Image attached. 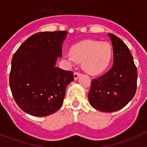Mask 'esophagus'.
I'll return each instance as SVG.
<instances>
[{
    "label": "esophagus",
    "instance_id": "esophagus-1",
    "mask_svg": "<svg viewBox=\"0 0 147 147\" xmlns=\"http://www.w3.org/2000/svg\"><path fill=\"white\" fill-rule=\"evenodd\" d=\"M81 75H82L81 73H80V72H75L74 73V80H77L78 78L80 77V76H81Z\"/></svg>",
    "mask_w": 147,
    "mask_h": 147
}]
</instances>
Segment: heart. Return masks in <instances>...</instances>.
Masks as SVG:
<instances>
[{
	"label": "heart",
	"instance_id": "1",
	"mask_svg": "<svg viewBox=\"0 0 147 147\" xmlns=\"http://www.w3.org/2000/svg\"><path fill=\"white\" fill-rule=\"evenodd\" d=\"M112 57L113 49L110 43L86 40L73 45L68 59L83 62V69L88 74L96 75L107 69Z\"/></svg>",
	"mask_w": 147,
	"mask_h": 147
}]
</instances>
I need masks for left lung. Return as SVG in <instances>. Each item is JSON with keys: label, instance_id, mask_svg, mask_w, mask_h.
<instances>
[{"label": "left lung", "instance_id": "8db88e82", "mask_svg": "<svg viewBox=\"0 0 147 147\" xmlns=\"http://www.w3.org/2000/svg\"><path fill=\"white\" fill-rule=\"evenodd\" d=\"M113 50V65L105 74L93 79L88 98L93 108L115 112L125 107L134 97L138 71L127 45L113 34H108Z\"/></svg>", "mask_w": 147, "mask_h": 147}]
</instances>
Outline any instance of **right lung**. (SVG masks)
I'll return each instance as SVG.
<instances>
[{
  "label": "right lung",
  "instance_id": "add662e5",
  "mask_svg": "<svg viewBox=\"0 0 147 147\" xmlns=\"http://www.w3.org/2000/svg\"><path fill=\"white\" fill-rule=\"evenodd\" d=\"M66 34V31L36 33L13 55L10 89L17 105L30 115L46 116L57 111L67 85L74 80V73L55 67Z\"/></svg>",
  "mask_w": 147,
  "mask_h": 147
}]
</instances>
